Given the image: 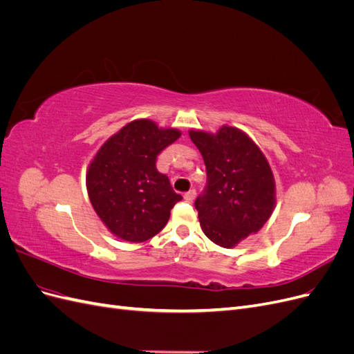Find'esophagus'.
<instances>
[{
  "label": "esophagus",
  "mask_w": 354,
  "mask_h": 354,
  "mask_svg": "<svg viewBox=\"0 0 354 354\" xmlns=\"http://www.w3.org/2000/svg\"><path fill=\"white\" fill-rule=\"evenodd\" d=\"M195 196H196V190L195 189H192V190H189V192H186V194H185V199L189 201V202L194 201Z\"/></svg>",
  "instance_id": "esophagus-1"
}]
</instances>
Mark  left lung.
<instances>
[{
  "label": "left lung",
  "instance_id": "8db88e82",
  "mask_svg": "<svg viewBox=\"0 0 354 354\" xmlns=\"http://www.w3.org/2000/svg\"><path fill=\"white\" fill-rule=\"evenodd\" d=\"M207 167V186L195 201L207 238L232 248L259 232L274 208V178L251 138L224 125L217 134L189 133Z\"/></svg>",
  "mask_w": 354,
  "mask_h": 354
}]
</instances>
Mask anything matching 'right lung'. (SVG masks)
I'll return each mask as SVG.
<instances>
[{
	"instance_id": "add662e5",
	"label": "right lung",
	"mask_w": 354,
	"mask_h": 354,
	"mask_svg": "<svg viewBox=\"0 0 354 354\" xmlns=\"http://www.w3.org/2000/svg\"><path fill=\"white\" fill-rule=\"evenodd\" d=\"M180 137L151 120L122 127L99 149L88 167L87 190L94 211L118 238L145 242L165 227L176 194L156 169L158 155Z\"/></svg>"
}]
</instances>
